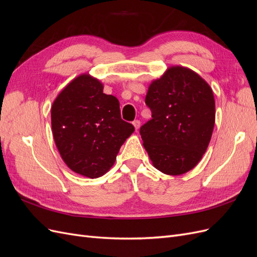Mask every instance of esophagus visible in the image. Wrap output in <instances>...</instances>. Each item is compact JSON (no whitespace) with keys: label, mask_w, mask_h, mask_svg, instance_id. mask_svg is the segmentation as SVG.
Instances as JSON below:
<instances>
[{"label":"esophagus","mask_w":257,"mask_h":257,"mask_svg":"<svg viewBox=\"0 0 257 257\" xmlns=\"http://www.w3.org/2000/svg\"><path fill=\"white\" fill-rule=\"evenodd\" d=\"M133 125H134L135 130L138 131L139 127H141V121H139V120H135V121L133 122Z\"/></svg>","instance_id":"esophagus-1"}]
</instances>
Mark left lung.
I'll list each match as a JSON object with an SVG mask.
<instances>
[{
	"mask_svg": "<svg viewBox=\"0 0 257 257\" xmlns=\"http://www.w3.org/2000/svg\"><path fill=\"white\" fill-rule=\"evenodd\" d=\"M146 104L152 119L141 127V135L152 165L170 176L190 172L212 136L215 102L211 87L192 69L170 66L150 83Z\"/></svg>",
	"mask_w": 257,
	"mask_h": 257,
	"instance_id": "left-lung-1",
	"label": "left lung"
}]
</instances>
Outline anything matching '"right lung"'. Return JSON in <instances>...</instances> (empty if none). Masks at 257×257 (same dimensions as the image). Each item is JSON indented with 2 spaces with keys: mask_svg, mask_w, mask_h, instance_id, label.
I'll return each mask as SVG.
<instances>
[{
  "mask_svg": "<svg viewBox=\"0 0 257 257\" xmlns=\"http://www.w3.org/2000/svg\"><path fill=\"white\" fill-rule=\"evenodd\" d=\"M90 74L69 82L51 106L53 139L62 160L74 173L102 177L115 162L134 126L121 119L119 100L103 92Z\"/></svg>",
  "mask_w": 257,
  "mask_h": 257,
  "instance_id": "1",
  "label": "right lung"
}]
</instances>
